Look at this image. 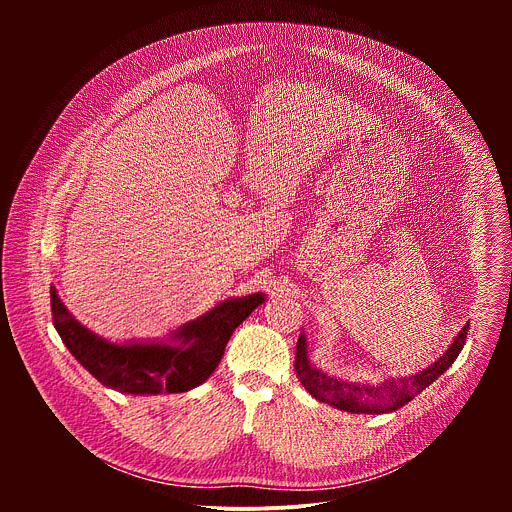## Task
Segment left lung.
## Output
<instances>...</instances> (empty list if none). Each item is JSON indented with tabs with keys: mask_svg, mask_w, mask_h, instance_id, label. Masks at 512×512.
Returning a JSON list of instances; mask_svg holds the SVG:
<instances>
[{
	"mask_svg": "<svg viewBox=\"0 0 512 512\" xmlns=\"http://www.w3.org/2000/svg\"><path fill=\"white\" fill-rule=\"evenodd\" d=\"M470 324H466L458 336L454 338L452 346L437 358L427 369L403 377V379H387L377 385H362V383H348L336 377H328L326 373L318 371L308 358V342L306 336L300 334L296 344V375L304 389L322 403H328L336 409L348 413H389L401 409L409 403L415 395H419L425 387H429L437 377H442L452 362L458 358L460 350L466 344Z\"/></svg>",
	"mask_w": 512,
	"mask_h": 512,
	"instance_id": "1",
	"label": "left lung"
}]
</instances>
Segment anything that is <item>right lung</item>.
Masks as SVG:
<instances>
[{
	"label": "right lung",
	"mask_w": 512,
	"mask_h": 512,
	"mask_svg": "<svg viewBox=\"0 0 512 512\" xmlns=\"http://www.w3.org/2000/svg\"><path fill=\"white\" fill-rule=\"evenodd\" d=\"M265 302L263 294L231 298L174 332L178 344H113L87 330L50 287L52 322L62 342L105 387L129 395L184 393L202 385L218 367L235 328Z\"/></svg>",
	"instance_id": "1"
}]
</instances>
